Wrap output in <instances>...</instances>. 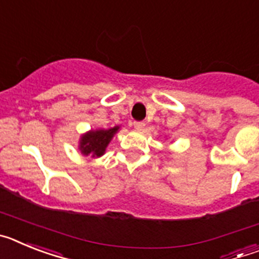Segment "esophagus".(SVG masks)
<instances>
[{
  "label": "esophagus",
  "instance_id": "esophagus-1",
  "mask_svg": "<svg viewBox=\"0 0 259 259\" xmlns=\"http://www.w3.org/2000/svg\"><path fill=\"white\" fill-rule=\"evenodd\" d=\"M134 127L136 128L137 131H143L144 128H145V123H144V122H135Z\"/></svg>",
  "mask_w": 259,
  "mask_h": 259
}]
</instances>
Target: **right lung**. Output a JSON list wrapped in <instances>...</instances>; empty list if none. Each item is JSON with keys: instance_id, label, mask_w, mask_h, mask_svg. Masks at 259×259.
<instances>
[{"instance_id": "add662e5", "label": "right lung", "mask_w": 259, "mask_h": 259, "mask_svg": "<svg viewBox=\"0 0 259 259\" xmlns=\"http://www.w3.org/2000/svg\"><path fill=\"white\" fill-rule=\"evenodd\" d=\"M119 127L109 128V130H96L89 131L80 137L79 150L84 155H92V157H101L104 155L107 145L118 132Z\"/></svg>"}]
</instances>
